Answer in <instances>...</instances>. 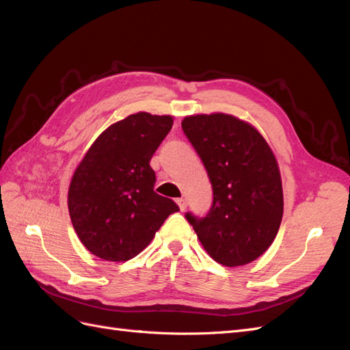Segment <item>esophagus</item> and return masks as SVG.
<instances>
[{
	"label": "esophagus",
	"instance_id": "esophagus-1",
	"mask_svg": "<svg viewBox=\"0 0 350 350\" xmlns=\"http://www.w3.org/2000/svg\"><path fill=\"white\" fill-rule=\"evenodd\" d=\"M176 203H178V206H179V208H181L183 211L187 208V200L185 198H176Z\"/></svg>",
	"mask_w": 350,
	"mask_h": 350
}]
</instances>
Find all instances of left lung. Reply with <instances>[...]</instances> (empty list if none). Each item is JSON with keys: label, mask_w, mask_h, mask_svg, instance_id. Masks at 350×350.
Here are the masks:
<instances>
[{"label": "left lung", "mask_w": 350, "mask_h": 350, "mask_svg": "<svg viewBox=\"0 0 350 350\" xmlns=\"http://www.w3.org/2000/svg\"><path fill=\"white\" fill-rule=\"evenodd\" d=\"M183 130L213 188L207 216L185 217L211 258L226 267L245 266L269 250L282 224L278 159L256 126L234 115H189Z\"/></svg>", "instance_id": "obj_1"}]
</instances>
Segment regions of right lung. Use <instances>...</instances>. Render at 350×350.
<instances>
[{
  "label": "right lung",
  "mask_w": 350,
  "mask_h": 350,
  "mask_svg": "<svg viewBox=\"0 0 350 350\" xmlns=\"http://www.w3.org/2000/svg\"><path fill=\"white\" fill-rule=\"evenodd\" d=\"M171 115L137 112L109 125L81 159L68 188L71 224L81 243L107 261H126L154 238L171 198L154 193L150 159L171 131Z\"/></svg>",
  "instance_id": "add662e5"
}]
</instances>
